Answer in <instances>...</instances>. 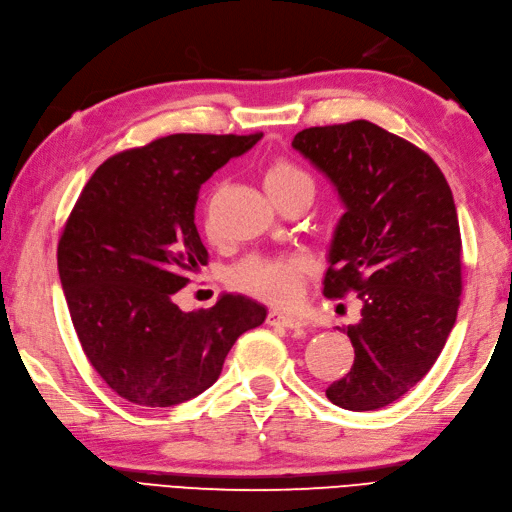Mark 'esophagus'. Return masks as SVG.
I'll return each mask as SVG.
<instances>
[{"label":"esophagus","instance_id":"esophagus-1","mask_svg":"<svg viewBox=\"0 0 512 512\" xmlns=\"http://www.w3.org/2000/svg\"><path fill=\"white\" fill-rule=\"evenodd\" d=\"M266 322L270 326H283V329H303L305 322L296 318V316H287V313L281 311H268Z\"/></svg>","mask_w":512,"mask_h":512}]
</instances>
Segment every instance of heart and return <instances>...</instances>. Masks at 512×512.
<instances>
[{"label":"heart","mask_w":512,"mask_h":512,"mask_svg":"<svg viewBox=\"0 0 512 512\" xmlns=\"http://www.w3.org/2000/svg\"><path fill=\"white\" fill-rule=\"evenodd\" d=\"M266 190L274 201H281L303 188H311V177L290 160H272L264 170ZM207 231L212 233L207 225ZM307 261L303 257H246L229 272L233 290L248 294L277 307H292L303 294Z\"/></svg>","instance_id":"obj_1"}]
</instances>
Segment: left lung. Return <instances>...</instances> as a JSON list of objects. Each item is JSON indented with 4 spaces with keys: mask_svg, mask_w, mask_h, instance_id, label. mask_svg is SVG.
<instances>
[{
    "mask_svg": "<svg viewBox=\"0 0 512 512\" xmlns=\"http://www.w3.org/2000/svg\"><path fill=\"white\" fill-rule=\"evenodd\" d=\"M292 147L331 179L346 205L324 296L361 298L350 324V372L326 389L348 411H374L411 391L435 365L461 305V229L435 160L370 121L309 127Z\"/></svg>",
    "mask_w": 512,
    "mask_h": 512,
    "instance_id": "obj_1",
    "label": "left lung"
}]
</instances>
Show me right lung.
<instances>
[{"label": "right lung", "instance_id": "1", "mask_svg": "<svg viewBox=\"0 0 512 512\" xmlns=\"http://www.w3.org/2000/svg\"><path fill=\"white\" fill-rule=\"evenodd\" d=\"M261 131L173 134L112 155L88 179L58 242V272L84 355L140 406H175L212 387L231 346L266 307L225 294L181 311L173 296L207 266L194 225L201 183Z\"/></svg>", "mask_w": 512, "mask_h": 512}]
</instances>
